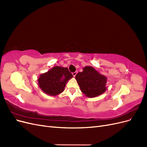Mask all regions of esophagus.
I'll list each match as a JSON object with an SVG mask.
<instances>
[{"mask_svg":"<svg viewBox=\"0 0 147 147\" xmlns=\"http://www.w3.org/2000/svg\"><path fill=\"white\" fill-rule=\"evenodd\" d=\"M77 71H76V72H73L72 73V75H73V76L75 77V76H76V75H77Z\"/></svg>","mask_w":147,"mask_h":147,"instance_id":"1","label":"esophagus"}]
</instances>
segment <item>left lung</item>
Segmentation results:
<instances>
[{
  "label": "left lung",
  "mask_w": 147,
  "mask_h": 147,
  "mask_svg": "<svg viewBox=\"0 0 147 147\" xmlns=\"http://www.w3.org/2000/svg\"><path fill=\"white\" fill-rule=\"evenodd\" d=\"M75 79L81 91L88 97L99 96L107 89L106 87L107 78L91 66L83 67V72L78 73Z\"/></svg>",
  "instance_id": "1"
}]
</instances>
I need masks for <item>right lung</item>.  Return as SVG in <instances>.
<instances>
[{
  "label": "right lung",
  "instance_id": "add662e5",
  "mask_svg": "<svg viewBox=\"0 0 147 147\" xmlns=\"http://www.w3.org/2000/svg\"><path fill=\"white\" fill-rule=\"evenodd\" d=\"M72 77L68 68L55 66L40 75L38 85L47 94L56 96L64 91L66 83Z\"/></svg>",
  "mask_w": 147,
  "mask_h": 147
}]
</instances>
